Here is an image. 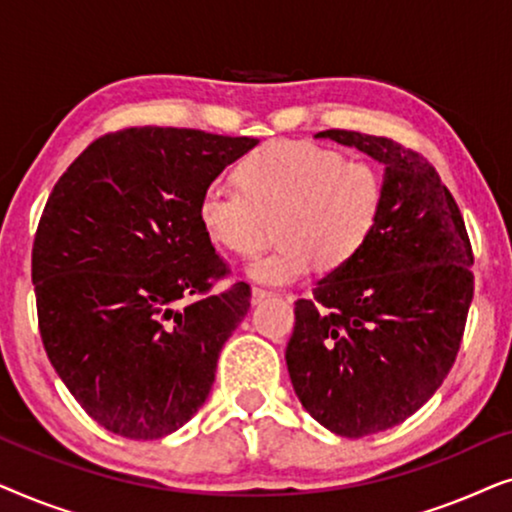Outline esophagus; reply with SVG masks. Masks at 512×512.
Returning <instances> with one entry per match:
<instances>
[{"instance_id":"obj_1","label":"esophagus","mask_w":512,"mask_h":512,"mask_svg":"<svg viewBox=\"0 0 512 512\" xmlns=\"http://www.w3.org/2000/svg\"><path fill=\"white\" fill-rule=\"evenodd\" d=\"M272 296L270 291H265V289H258V286H254V289H251V305H261L263 300H268Z\"/></svg>"}]
</instances>
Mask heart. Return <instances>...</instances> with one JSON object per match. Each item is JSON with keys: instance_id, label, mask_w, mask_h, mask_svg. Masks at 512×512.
Wrapping results in <instances>:
<instances>
[{"instance_id": "heart-1", "label": "heart", "mask_w": 512, "mask_h": 512, "mask_svg": "<svg viewBox=\"0 0 512 512\" xmlns=\"http://www.w3.org/2000/svg\"><path fill=\"white\" fill-rule=\"evenodd\" d=\"M240 188L214 181L200 195L198 219L214 244L251 256L275 223L279 247L254 258L247 277L263 286L296 284L314 263L347 265L373 235L384 202L380 172L312 142L279 139L237 167Z\"/></svg>"}]
</instances>
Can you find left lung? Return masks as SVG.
Returning <instances> with one entry per match:
<instances>
[{"instance_id":"obj_1","label":"left lung","mask_w":512,"mask_h":512,"mask_svg":"<svg viewBox=\"0 0 512 512\" xmlns=\"http://www.w3.org/2000/svg\"><path fill=\"white\" fill-rule=\"evenodd\" d=\"M314 137L384 165L373 235L298 300L286 345L303 408L328 431L363 438L415 415L450 373L473 300V251L457 202L424 156L352 130Z\"/></svg>"}]
</instances>
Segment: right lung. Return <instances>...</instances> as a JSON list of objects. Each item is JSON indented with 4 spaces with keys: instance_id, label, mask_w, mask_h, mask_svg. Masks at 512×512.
<instances>
[{
    "instance_id": "obj_1",
    "label": "right lung",
    "mask_w": 512,
    "mask_h": 512,
    "mask_svg": "<svg viewBox=\"0 0 512 512\" xmlns=\"http://www.w3.org/2000/svg\"><path fill=\"white\" fill-rule=\"evenodd\" d=\"M256 144L128 128L95 139L53 186L32 249L39 331L55 373L107 431L170 436L207 401L251 289L209 293L228 268L198 202Z\"/></svg>"
}]
</instances>
